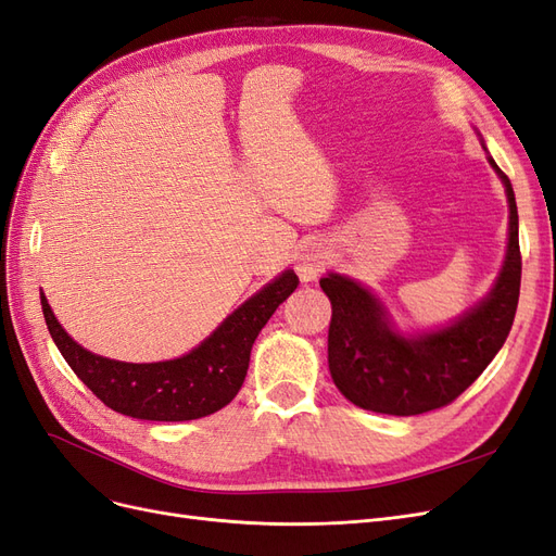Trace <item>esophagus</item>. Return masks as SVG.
Wrapping results in <instances>:
<instances>
[{
    "label": "esophagus",
    "instance_id": "esophagus-1",
    "mask_svg": "<svg viewBox=\"0 0 556 556\" xmlns=\"http://www.w3.org/2000/svg\"><path fill=\"white\" fill-rule=\"evenodd\" d=\"M331 264V252L323 243H311L301 250L296 262V274L304 282L315 280Z\"/></svg>",
    "mask_w": 556,
    "mask_h": 556
}]
</instances>
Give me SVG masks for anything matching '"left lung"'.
Segmentation results:
<instances>
[{
    "mask_svg": "<svg viewBox=\"0 0 556 556\" xmlns=\"http://www.w3.org/2000/svg\"><path fill=\"white\" fill-rule=\"evenodd\" d=\"M490 162L508 194V255L490 296L457 323L403 339L362 285L339 274L319 280L331 301L329 371L355 406L401 417L443 408L478 380L506 343L519 301L521 252L513 185L496 162Z\"/></svg>",
    "mask_w": 556,
    "mask_h": 556,
    "instance_id": "left-lung-1",
    "label": "left lung"
}]
</instances>
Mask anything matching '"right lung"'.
<instances>
[{
  "label": "right lung",
  "instance_id": "right-lung-1",
  "mask_svg": "<svg viewBox=\"0 0 556 556\" xmlns=\"http://www.w3.org/2000/svg\"><path fill=\"white\" fill-rule=\"evenodd\" d=\"M296 285V274L285 271L233 311L190 355L157 364H127L92 355L60 327L43 294L41 308L62 357L104 406L137 419L185 422L225 408L239 394L252 343Z\"/></svg>",
  "mask_w": 556,
  "mask_h": 556
}]
</instances>
